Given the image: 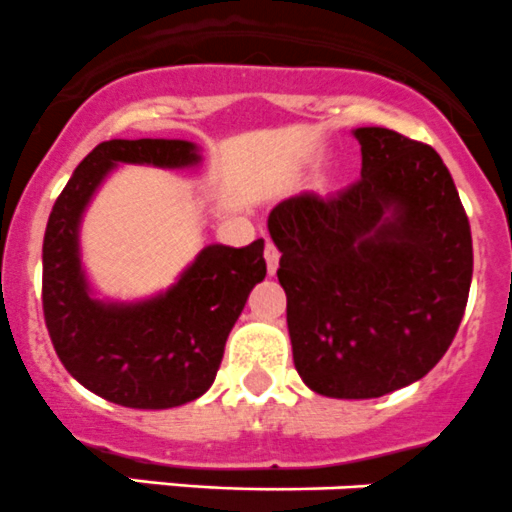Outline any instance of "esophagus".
Masks as SVG:
<instances>
[{
	"mask_svg": "<svg viewBox=\"0 0 512 512\" xmlns=\"http://www.w3.org/2000/svg\"><path fill=\"white\" fill-rule=\"evenodd\" d=\"M265 262H267V272H270V275H275L277 265H280V250H277L272 242H267L265 245Z\"/></svg>",
	"mask_w": 512,
	"mask_h": 512,
	"instance_id": "esophagus-1",
	"label": "esophagus"
}]
</instances>
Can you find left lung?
<instances>
[{"instance_id":"8db88e82","label":"left lung","mask_w":512,"mask_h":512,"mask_svg":"<svg viewBox=\"0 0 512 512\" xmlns=\"http://www.w3.org/2000/svg\"><path fill=\"white\" fill-rule=\"evenodd\" d=\"M360 180L272 207L292 360L317 395L380 398L428 375L453 342L473 237L438 152L385 127L352 130Z\"/></svg>"}]
</instances>
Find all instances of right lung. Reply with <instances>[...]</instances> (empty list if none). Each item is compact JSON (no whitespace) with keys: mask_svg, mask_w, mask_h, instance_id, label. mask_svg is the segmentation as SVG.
<instances>
[{"mask_svg":"<svg viewBox=\"0 0 512 512\" xmlns=\"http://www.w3.org/2000/svg\"><path fill=\"white\" fill-rule=\"evenodd\" d=\"M119 165L195 170L187 140H109L77 165L49 215L42 245V307L69 375L114 405L167 410L210 390L247 295L265 280V240L205 245L165 290L114 300L94 290L82 262V220Z\"/></svg>","mask_w":512,"mask_h":512,"instance_id":"1","label":"right lung"}]
</instances>
